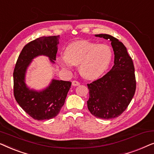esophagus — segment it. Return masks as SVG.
Returning a JSON list of instances; mask_svg holds the SVG:
<instances>
[{"instance_id": "1", "label": "esophagus", "mask_w": 154, "mask_h": 154, "mask_svg": "<svg viewBox=\"0 0 154 154\" xmlns=\"http://www.w3.org/2000/svg\"><path fill=\"white\" fill-rule=\"evenodd\" d=\"M72 85L73 86H78V85H80V83H79V81H72Z\"/></svg>"}]
</instances>
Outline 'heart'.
I'll return each instance as SVG.
<instances>
[{
    "label": "heart",
    "mask_w": 154,
    "mask_h": 154,
    "mask_svg": "<svg viewBox=\"0 0 154 154\" xmlns=\"http://www.w3.org/2000/svg\"><path fill=\"white\" fill-rule=\"evenodd\" d=\"M64 56L57 57L63 68L70 69L73 65H79V71L85 79L94 80L102 75L112 59L109 46L88 41H79L69 44Z\"/></svg>",
    "instance_id": "b5f03b06"
}]
</instances>
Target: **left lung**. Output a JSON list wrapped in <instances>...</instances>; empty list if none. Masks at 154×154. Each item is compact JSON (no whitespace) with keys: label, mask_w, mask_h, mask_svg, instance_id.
<instances>
[{"label":"left lung","mask_w":154,"mask_h":154,"mask_svg":"<svg viewBox=\"0 0 154 154\" xmlns=\"http://www.w3.org/2000/svg\"><path fill=\"white\" fill-rule=\"evenodd\" d=\"M95 36L111 41L115 55L114 65L102 78L87 84L90 95L88 108L99 119H114L125 111L135 93L134 64L122 42L108 34Z\"/></svg>","instance_id":"8db88e82"}]
</instances>
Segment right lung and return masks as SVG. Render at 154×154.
Returning <instances> with one entry per match:
<instances>
[{"label":"right lung","mask_w":154,"mask_h":154,"mask_svg":"<svg viewBox=\"0 0 154 154\" xmlns=\"http://www.w3.org/2000/svg\"><path fill=\"white\" fill-rule=\"evenodd\" d=\"M58 35L43 36L29 42L23 48L18 57L13 72L14 98L22 109L38 121L53 119L60 113L70 89V81L52 80L48 88L35 92L26 88L24 75L26 68L36 56H48L52 62L56 60Z\"/></svg>","instance_id":"right-lung-1"}]
</instances>
